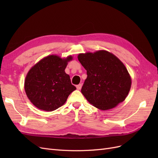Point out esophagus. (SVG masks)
Here are the masks:
<instances>
[{"label":"esophagus","mask_w":158,"mask_h":158,"mask_svg":"<svg viewBox=\"0 0 158 158\" xmlns=\"http://www.w3.org/2000/svg\"><path fill=\"white\" fill-rule=\"evenodd\" d=\"M82 85L81 84H79L78 85H76V88L80 90V89H81V88H82Z\"/></svg>","instance_id":"34e87169"}]
</instances>
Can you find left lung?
Returning <instances> with one entry per match:
<instances>
[{"label": "left lung", "instance_id": "left-lung-1", "mask_svg": "<svg viewBox=\"0 0 158 158\" xmlns=\"http://www.w3.org/2000/svg\"><path fill=\"white\" fill-rule=\"evenodd\" d=\"M78 59L88 75L81 92L91 104L107 110L125 99L131 89V78L117 56L106 51H98L79 54Z\"/></svg>", "mask_w": 158, "mask_h": 158}]
</instances>
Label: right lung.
Returning a JSON list of instances; mask_svg holds the SVG:
<instances>
[{"mask_svg":"<svg viewBox=\"0 0 158 158\" xmlns=\"http://www.w3.org/2000/svg\"><path fill=\"white\" fill-rule=\"evenodd\" d=\"M71 56L64 59L49 55L28 72L24 88L27 98L38 109L52 111L61 107L76 88L64 70Z\"/></svg>","mask_w":158,"mask_h":158,"instance_id":"add662e5","label":"right lung"}]
</instances>
